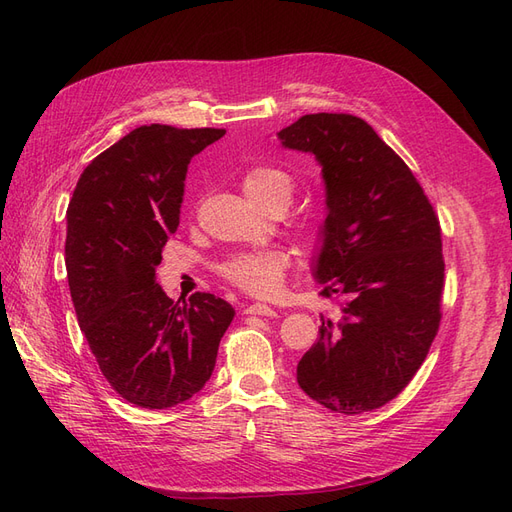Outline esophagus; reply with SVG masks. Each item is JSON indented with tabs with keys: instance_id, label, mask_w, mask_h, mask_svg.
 Masks as SVG:
<instances>
[{
	"instance_id": "obj_1",
	"label": "esophagus",
	"mask_w": 512,
	"mask_h": 512,
	"mask_svg": "<svg viewBox=\"0 0 512 512\" xmlns=\"http://www.w3.org/2000/svg\"><path fill=\"white\" fill-rule=\"evenodd\" d=\"M243 312L245 314H258V316H275L277 314L275 307H271L267 303H252V305H247Z\"/></svg>"
}]
</instances>
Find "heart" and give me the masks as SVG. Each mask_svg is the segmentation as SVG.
Returning a JSON list of instances; mask_svg holds the SVG:
<instances>
[{
  "label": "heart",
  "instance_id": "heart-1",
  "mask_svg": "<svg viewBox=\"0 0 512 512\" xmlns=\"http://www.w3.org/2000/svg\"><path fill=\"white\" fill-rule=\"evenodd\" d=\"M243 190L260 207L286 209L294 192H297V181L284 166L258 164L245 173ZM297 235L305 245H318L327 235L324 213L318 211L305 215L297 226ZM288 265L290 258L286 252L277 250V247H258V250L230 254L218 265V273L222 280L247 294L271 297L282 288Z\"/></svg>",
  "mask_w": 512,
  "mask_h": 512
}]
</instances>
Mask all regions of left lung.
Returning a JSON list of instances; mask_svg holds the SVG:
<instances>
[{"label":"left lung","instance_id":"left-lung-1","mask_svg":"<svg viewBox=\"0 0 512 512\" xmlns=\"http://www.w3.org/2000/svg\"><path fill=\"white\" fill-rule=\"evenodd\" d=\"M277 136L322 166L327 235L314 275L322 297L339 305V320L320 316L318 342L297 365L299 386L333 412H371L406 389L438 335V215L406 162L361 117L303 115Z\"/></svg>","mask_w":512,"mask_h":512}]
</instances>
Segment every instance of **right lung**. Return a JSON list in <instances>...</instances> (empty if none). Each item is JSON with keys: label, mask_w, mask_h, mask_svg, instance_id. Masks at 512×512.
I'll use <instances>...</instances> for the list:
<instances>
[{"label": "right lung", "mask_w": 512, "mask_h": 512, "mask_svg": "<svg viewBox=\"0 0 512 512\" xmlns=\"http://www.w3.org/2000/svg\"><path fill=\"white\" fill-rule=\"evenodd\" d=\"M226 130L151 123L83 170L68 205L66 269L102 376L134 406L164 410L203 389L235 309L209 292L175 303L156 282L179 226L188 164Z\"/></svg>", "instance_id": "obj_1"}]
</instances>
